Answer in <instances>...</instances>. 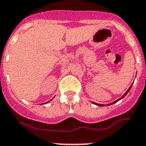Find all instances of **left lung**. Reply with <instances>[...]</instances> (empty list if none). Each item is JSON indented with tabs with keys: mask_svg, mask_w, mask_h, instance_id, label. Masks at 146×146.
I'll use <instances>...</instances> for the list:
<instances>
[{
	"mask_svg": "<svg viewBox=\"0 0 146 146\" xmlns=\"http://www.w3.org/2000/svg\"><path fill=\"white\" fill-rule=\"evenodd\" d=\"M131 87H132V84H131V86H130V87H129V89H128V90L126 91V92H125V93H124L123 95V96L121 98H119V99H117V100H116V101H113V102H112V103H111V104H106L107 105V106H110V105H111V104H115V103H116V102H117V101H120V99H122V98H123L124 97H125V96H126V95H127V93L128 92H129V90H131ZM92 103L94 104H96V105H97V106H105V104H96V103H94V102H92Z\"/></svg>",
	"mask_w": 146,
	"mask_h": 146,
	"instance_id": "8db88e82",
	"label": "left lung"
}]
</instances>
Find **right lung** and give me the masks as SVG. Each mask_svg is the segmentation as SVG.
I'll return each mask as SVG.
<instances>
[{"label":"right lung","mask_w":146,"mask_h":146,"mask_svg":"<svg viewBox=\"0 0 146 146\" xmlns=\"http://www.w3.org/2000/svg\"><path fill=\"white\" fill-rule=\"evenodd\" d=\"M52 100V99H51ZM51 100H50V101H51ZM48 101V102H46V103H48V102H49V101Z\"/></svg>","instance_id":"obj_1"}]
</instances>
